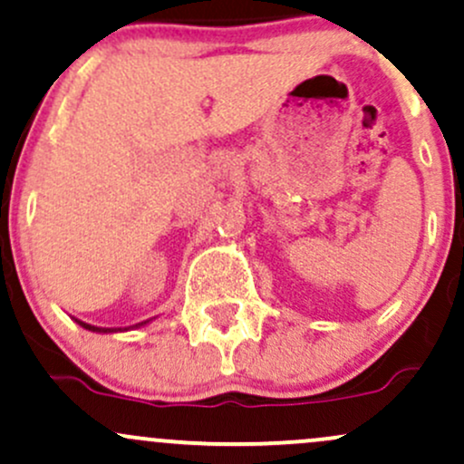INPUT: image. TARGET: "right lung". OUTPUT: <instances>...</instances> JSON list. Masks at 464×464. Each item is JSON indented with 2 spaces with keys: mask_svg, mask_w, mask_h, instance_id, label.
<instances>
[{
  "mask_svg": "<svg viewBox=\"0 0 464 464\" xmlns=\"http://www.w3.org/2000/svg\"><path fill=\"white\" fill-rule=\"evenodd\" d=\"M72 318H73V316H72ZM154 318H157V316L148 318V321H141V323H137V324H129V327H98V324L84 323V321H80V318H73V321H76L82 329H87V332H93V334H120V332H130V329L146 327V324H150V323L154 321Z\"/></svg>",
  "mask_w": 464,
  "mask_h": 464,
  "instance_id": "1",
  "label": "right lung"
}]
</instances>
